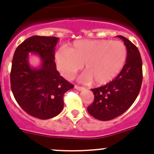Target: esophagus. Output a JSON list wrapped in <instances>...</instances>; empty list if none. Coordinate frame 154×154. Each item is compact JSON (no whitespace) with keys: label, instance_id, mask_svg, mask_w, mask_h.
Returning <instances> with one entry per match:
<instances>
[{"label":"esophagus","instance_id":"esophagus-1","mask_svg":"<svg viewBox=\"0 0 154 154\" xmlns=\"http://www.w3.org/2000/svg\"><path fill=\"white\" fill-rule=\"evenodd\" d=\"M75 89H77L78 91H82L85 89V88L84 87H82V86H79V85H75Z\"/></svg>","mask_w":154,"mask_h":154}]
</instances>
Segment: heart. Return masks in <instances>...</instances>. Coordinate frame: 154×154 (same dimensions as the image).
Returning a JSON list of instances; mask_svg holds the SVG:
<instances>
[{
  "label": "heart",
  "mask_w": 154,
  "mask_h": 154,
  "mask_svg": "<svg viewBox=\"0 0 154 154\" xmlns=\"http://www.w3.org/2000/svg\"><path fill=\"white\" fill-rule=\"evenodd\" d=\"M126 48L123 42L106 39H83L73 42L69 48H60L55 53L59 72L71 79L82 67L85 70L79 76L82 82L102 85L112 81L123 68Z\"/></svg>",
  "instance_id": "1"
}]
</instances>
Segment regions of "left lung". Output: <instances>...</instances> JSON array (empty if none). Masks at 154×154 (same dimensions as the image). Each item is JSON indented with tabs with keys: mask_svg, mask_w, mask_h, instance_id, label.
Wrapping results in <instances>:
<instances>
[{
	"mask_svg": "<svg viewBox=\"0 0 154 154\" xmlns=\"http://www.w3.org/2000/svg\"><path fill=\"white\" fill-rule=\"evenodd\" d=\"M117 37L126 48V64L112 82L92 89L95 99L87 108L91 116L102 121L110 120L126 112L136 100L142 85V59L138 48L125 37Z\"/></svg>",
	"mask_w": 154,
	"mask_h": 154,
	"instance_id": "obj_1",
	"label": "left lung"
}]
</instances>
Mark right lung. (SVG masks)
Masks as SVG:
<instances>
[{
    "mask_svg": "<svg viewBox=\"0 0 154 154\" xmlns=\"http://www.w3.org/2000/svg\"><path fill=\"white\" fill-rule=\"evenodd\" d=\"M56 37L31 36L17 46L12 60L11 86L18 105L27 113L41 119L55 117L64 106L63 96L72 89L56 70ZM37 54L40 65L33 67L29 54Z\"/></svg>",
    "mask_w": 154,
    "mask_h": 154,
    "instance_id": "add662e5",
    "label": "right lung"
}]
</instances>
